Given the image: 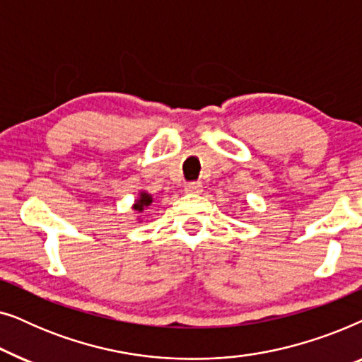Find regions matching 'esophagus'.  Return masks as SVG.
Masks as SVG:
<instances>
[{
  "mask_svg": "<svg viewBox=\"0 0 362 362\" xmlns=\"http://www.w3.org/2000/svg\"><path fill=\"white\" fill-rule=\"evenodd\" d=\"M185 191L189 192V194H199V192L202 191V182H199V181L189 182V185H186Z\"/></svg>",
  "mask_w": 362,
  "mask_h": 362,
  "instance_id": "34e87169",
  "label": "esophagus"
}]
</instances>
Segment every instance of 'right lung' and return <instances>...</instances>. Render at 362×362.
Returning <instances> with one entry per match:
<instances>
[{
    "label": "right lung",
    "instance_id": "add662e5",
    "mask_svg": "<svg viewBox=\"0 0 362 362\" xmlns=\"http://www.w3.org/2000/svg\"><path fill=\"white\" fill-rule=\"evenodd\" d=\"M151 204H153V196L150 194V192L140 191L138 192V197L135 199V202H133L132 209L136 211L138 214H143V212H145ZM141 221H143L141 217H138V222H141Z\"/></svg>",
    "mask_w": 362,
    "mask_h": 362
}]
</instances>
